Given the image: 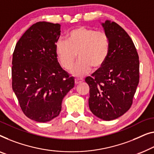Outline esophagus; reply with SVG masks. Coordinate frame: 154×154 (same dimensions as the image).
Listing matches in <instances>:
<instances>
[{"label":"esophagus","instance_id":"1","mask_svg":"<svg viewBox=\"0 0 154 154\" xmlns=\"http://www.w3.org/2000/svg\"><path fill=\"white\" fill-rule=\"evenodd\" d=\"M82 81H83V79H81V78H77V79H75V85L81 83V82Z\"/></svg>","mask_w":154,"mask_h":154}]
</instances>
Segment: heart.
I'll return each instance as SVG.
<instances>
[{"instance_id": "1", "label": "heart", "mask_w": 154, "mask_h": 154, "mask_svg": "<svg viewBox=\"0 0 154 154\" xmlns=\"http://www.w3.org/2000/svg\"><path fill=\"white\" fill-rule=\"evenodd\" d=\"M110 43L103 31L79 27L72 30L67 40L60 39L55 44V51L60 63L66 70L72 69L75 57L79 60L73 66L72 73L77 77L85 75L104 63L109 53Z\"/></svg>"}]
</instances>
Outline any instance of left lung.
<instances>
[{
    "instance_id": "obj_1",
    "label": "left lung",
    "mask_w": 154,
    "mask_h": 154,
    "mask_svg": "<svg viewBox=\"0 0 154 154\" xmlns=\"http://www.w3.org/2000/svg\"><path fill=\"white\" fill-rule=\"evenodd\" d=\"M101 25L109 39V53L85 82L90 86L91 112L110 121L123 115L133 103L139 83L140 62L132 39L121 26L108 20Z\"/></svg>"
}]
</instances>
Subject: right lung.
Instances as JSON below:
<instances>
[{
	"instance_id": "obj_1",
	"label": "right lung",
	"mask_w": 154,
	"mask_h": 154,
	"mask_svg": "<svg viewBox=\"0 0 154 154\" xmlns=\"http://www.w3.org/2000/svg\"><path fill=\"white\" fill-rule=\"evenodd\" d=\"M60 25L40 21L17 42L12 56V90L26 117L38 122L59 115L62 101L74 87V79L62 69L55 44Z\"/></svg>"
}]
</instances>
